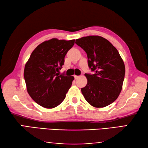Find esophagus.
Instances as JSON below:
<instances>
[{"instance_id":"esophagus-1","label":"esophagus","mask_w":148,"mask_h":148,"mask_svg":"<svg viewBox=\"0 0 148 148\" xmlns=\"http://www.w3.org/2000/svg\"><path fill=\"white\" fill-rule=\"evenodd\" d=\"M79 77V76H76V75H75V76H74V78H75V79H77Z\"/></svg>"}]
</instances>
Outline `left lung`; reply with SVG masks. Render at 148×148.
I'll list each match as a JSON object with an SVG mask.
<instances>
[{
    "mask_svg": "<svg viewBox=\"0 0 148 148\" xmlns=\"http://www.w3.org/2000/svg\"><path fill=\"white\" fill-rule=\"evenodd\" d=\"M86 52L89 67L94 74H85L86 86L81 91L88 103L103 108L114 102L121 91L125 77L124 62L118 51L106 38L87 36L76 40Z\"/></svg>",
    "mask_w": 148,
    "mask_h": 148,
    "instance_id": "obj_1",
    "label": "left lung"
}]
</instances>
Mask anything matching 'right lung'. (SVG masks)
<instances>
[{"mask_svg": "<svg viewBox=\"0 0 148 148\" xmlns=\"http://www.w3.org/2000/svg\"><path fill=\"white\" fill-rule=\"evenodd\" d=\"M75 40L52 38L39 44L24 69V78L30 97L41 106L53 108L61 103L71 88L74 76L60 74L64 57Z\"/></svg>", "mask_w": 148, "mask_h": 148, "instance_id": "add662e5", "label": "right lung"}]
</instances>
